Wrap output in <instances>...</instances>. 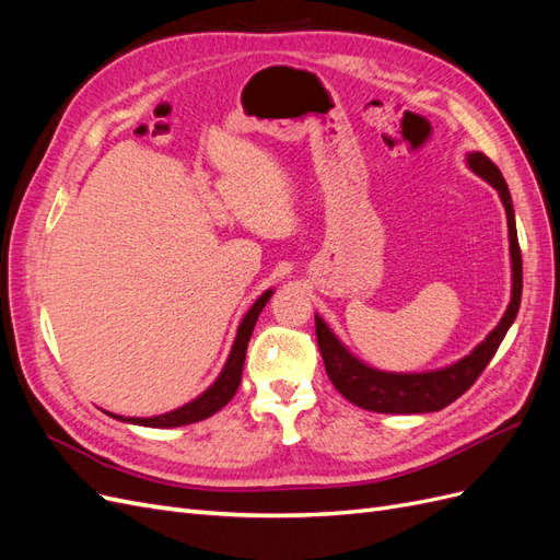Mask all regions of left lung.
<instances>
[{"label":"left lung","mask_w":560,"mask_h":560,"mask_svg":"<svg viewBox=\"0 0 560 560\" xmlns=\"http://www.w3.org/2000/svg\"><path fill=\"white\" fill-rule=\"evenodd\" d=\"M465 163L474 175L486 179L498 191L504 212H506V229H510V259H512V299L506 306L498 327L490 331L483 341L474 348L463 360H457L448 366L418 371V374H397V371H381L369 366L338 341V336L329 329V325L319 315H315V334L322 360L327 366V376L334 387L348 401L366 411L376 413H432L442 411L444 406L455 401L474 385L481 376V371L493 360L504 334L514 325L521 292H523V264L516 235V219L514 206L500 167L490 161L481 151H469Z\"/></svg>","instance_id":"obj_1"}]
</instances>
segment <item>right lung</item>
Listing matches in <instances>:
<instances>
[{
  "instance_id": "right-lung-1",
  "label": "right lung",
  "mask_w": 560,
  "mask_h": 560,
  "mask_svg": "<svg viewBox=\"0 0 560 560\" xmlns=\"http://www.w3.org/2000/svg\"><path fill=\"white\" fill-rule=\"evenodd\" d=\"M270 296H273V290H266L257 301L252 303V308L241 319L238 334H235V341H233V348L229 352V360L222 369V374L217 376V381L206 389V393L198 395L189 404L179 406V409L161 413V416H151V418H126V416H116V413H109V416L116 420L130 422V425H142V428H182V425H191V422L214 416L219 409H222V406H226L233 399L235 389H238V385L243 381V364H245L249 336H252L254 325H257V319Z\"/></svg>"
}]
</instances>
